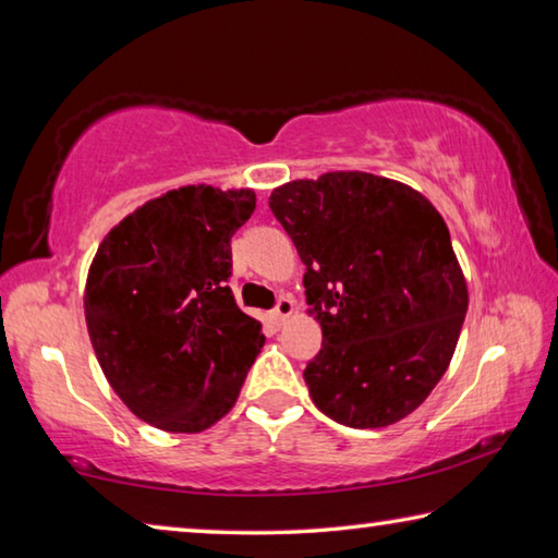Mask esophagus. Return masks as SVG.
Returning a JSON list of instances; mask_svg holds the SVG:
<instances>
[{
    "mask_svg": "<svg viewBox=\"0 0 558 558\" xmlns=\"http://www.w3.org/2000/svg\"><path fill=\"white\" fill-rule=\"evenodd\" d=\"M292 310H295V305H292L290 298H280L276 310H272V319H276V325H282L286 319L292 315Z\"/></svg>",
    "mask_w": 558,
    "mask_h": 558,
    "instance_id": "1",
    "label": "esophagus"
}]
</instances>
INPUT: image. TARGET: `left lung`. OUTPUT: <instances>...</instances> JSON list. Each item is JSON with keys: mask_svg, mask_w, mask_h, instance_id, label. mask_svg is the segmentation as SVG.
<instances>
[{"mask_svg": "<svg viewBox=\"0 0 558 558\" xmlns=\"http://www.w3.org/2000/svg\"><path fill=\"white\" fill-rule=\"evenodd\" d=\"M305 263L323 349L305 384L349 428H384L428 399L456 352L468 286L442 216L393 179L327 172L270 194Z\"/></svg>", "mask_w": 558, "mask_h": 558, "instance_id": "1", "label": "left lung"}]
</instances>
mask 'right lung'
I'll use <instances>...</instances> for the list:
<instances>
[{
    "mask_svg": "<svg viewBox=\"0 0 558 558\" xmlns=\"http://www.w3.org/2000/svg\"><path fill=\"white\" fill-rule=\"evenodd\" d=\"M253 209V189H172L98 245L83 295L90 344L112 391L149 426H214L266 342L226 286L231 235Z\"/></svg>",
    "mask_w": 558,
    "mask_h": 558,
    "instance_id": "add662e5",
    "label": "right lung"
}]
</instances>
